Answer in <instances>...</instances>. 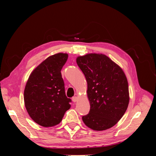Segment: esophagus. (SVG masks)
Here are the masks:
<instances>
[{
    "label": "esophagus",
    "instance_id": "esophagus-1",
    "mask_svg": "<svg viewBox=\"0 0 156 156\" xmlns=\"http://www.w3.org/2000/svg\"><path fill=\"white\" fill-rule=\"evenodd\" d=\"M77 100H78V98L77 96H74L72 98V101L73 102H76V101H77Z\"/></svg>",
    "mask_w": 156,
    "mask_h": 156
}]
</instances>
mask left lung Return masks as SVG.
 Returning a JSON list of instances; mask_svg holds the SVG:
<instances>
[{
    "mask_svg": "<svg viewBox=\"0 0 156 156\" xmlns=\"http://www.w3.org/2000/svg\"><path fill=\"white\" fill-rule=\"evenodd\" d=\"M78 66L87 81L90 108L82 117L95 131L109 129L126 112L129 101L128 83L124 71L107 56L89 53L78 56Z\"/></svg>",
    "mask_w": 156,
    "mask_h": 156,
    "instance_id": "left-lung-1",
    "label": "left lung"
}]
</instances>
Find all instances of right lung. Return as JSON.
I'll use <instances>...</instances> for the list:
<instances>
[{
    "label": "right lung",
    "instance_id": "1",
    "mask_svg": "<svg viewBox=\"0 0 156 156\" xmlns=\"http://www.w3.org/2000/svg\"><path fill=\"white\" fill-rule=\"evenodd\" d=\"M68 58V55L62 53L49 56L32 71L27 82L26 109L31 119L43 127L58 124L71 107L60 72Z\"/></svg>",
    "mask_w": 156,
    "mask_h": 156
}]
</instances>
